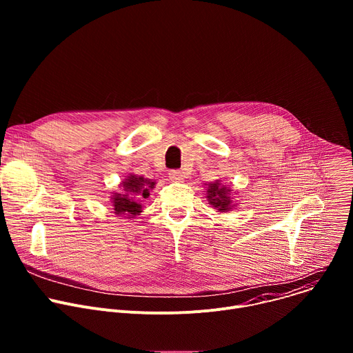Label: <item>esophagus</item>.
I'll return each instance as SVG.
<instances>
[{
  "mask_svg": "<svg viewBox=\"0 0 353 353\" xmlns=\"http://www.w3.org/2000/svg\"><path fill=\"white\" fill-rule=\"evenodd\" d=\"M169 177L173 181H181L183 180V173L180 170H170L169 172Z\"/></svg>",
  "mask_w": 353,
  "mask_h": 353,
  "instance_id": "1",
  "label": "esophagus"
}]
</instances>
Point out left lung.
Returning a JSON list of instances; mask_svg holds the SVG:
<instances>
[{
  "label": "left lung",
  "mask_w": 353,
  "mask_h": 353,
  "mask_svg": "<svg viewBox=\"0 0 353 353\" xmlns=\"http://www.w3.org/2000/svg\"><path fill=\"white\" fill-rule=\"evenodd\" d=\"M229 188L221 187L218 183H212L208 188V199L210 204L218 208V211H228L230 210V198L228 196Z\"/></svg>",
  "instance_id": "obj_1"
}]
</instances>
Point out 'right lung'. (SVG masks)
Masks as SVG:
<instances>
[{"label": "right lung", "instance_id": "add662e5", "mask_svg": "<svg viewBox=\"0 0 353 353\" xmlns=\"http://www.w3.org/2000/svg\"><path fill=\"white\" fill-rule=\"evenodd\" d=\"M155 183L150 180H145L138 176H128L124 181V188L130 194H117L113 198L114 211L119 215H127V218H132L141 212V201L148 198L149 188H154Z\"/></svg>", "mask_w": 353, "mask_h": 353}]
</instances>
